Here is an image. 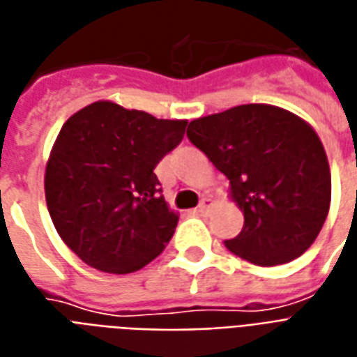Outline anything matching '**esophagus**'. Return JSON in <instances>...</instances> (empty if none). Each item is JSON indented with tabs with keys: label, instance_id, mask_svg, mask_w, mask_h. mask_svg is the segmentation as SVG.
Returning a JSON list of instances; mask_svg holds the SVG:
<instances>
[{
	"label": "esophagus",
	"instance_id": "1",
	"mask_svg": "<svg viewBox=\"0 0 357 357\" xmlns=\"http://www.w3.org/2000/svg\"><path fill=\"white\" fill-rule=\"evenodd\" d=\"M211 205H213V199H211V197H202V202L197 205V213H199V215H207L211 209Z\"/></svg>",
	"mask_w": 357,
	"mask_h": 357
}]
</instances>
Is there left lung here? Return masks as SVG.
Wrapping results in <instances>:
<instances>
[{"instance_id":"8db88e82","label":"left lung","mask_w":357,"mask_h":357,"mask_svg":"<svg viewBox=\"0 0 357 357\" xmlns=\"http://www.w3.org/2000/svg\"><path fill=\"white\" fill-rule=\"evenodd\" d=\"M186 137L230 181L243 228L225 245L259 266L301 257L331 205L324 144L304 119L270 104H241L190 121Z\"/></svg>"}]
</instances>
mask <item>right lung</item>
<instances>
[{"instance_id": "right-lung-1", "label": "right lung", "mask_w": 357, "mask_h": 357, "mask_svg": "<svg viewBox=\"0 0 357 357\" xmlns=\"http://www.w3.org/2000/svg\"><path fill=\"white\" fill-rule=\"evenodd\" d=\"M186 123L98 100L62 125L47 161V209L85 264L131 274L165 249L178 217L153 169L181 144Z\"/></svg>"}]
</instances>
